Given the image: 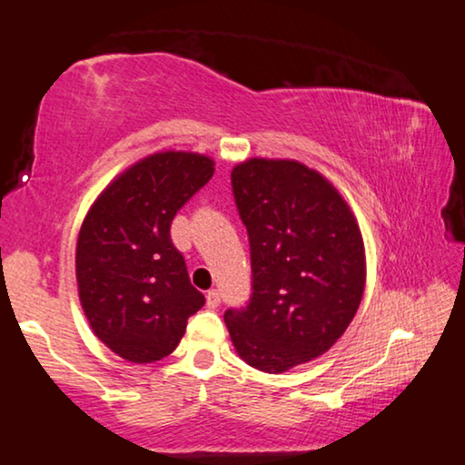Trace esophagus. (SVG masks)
<instances>
[{"label": "esophagus", "instance_id": "34e87169", "mask_svg": "<svg viewBox=\"0 0 465 465\" xmlns=\"http://www.w3.org/2000/svg\"><path fill=\"white\" fill-rule=\"evenodd\" d=\"M219 304H221L219 290H209V292H206V307H209V309H217Z\"/></svg>", "mask_w": 465, "mask_h": 465}]
</instances>
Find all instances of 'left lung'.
Wrapping results in <instances>:
<instances>
[{"instance_id":"8db88e82","label":"left lung","mask_w":465,"mask_h":465,"mask_svg":"<svg viewBox=\"0 0 465 465\" xmlns=\"http://www.w3.org/2000/svg\"><path fill=\"white\" fill-rule=\"evenodd\" d=\"M232 188L251 242L252 296L227 309L242 361L283 373L322 357L355 317L365 290V246L351 206L299 161L248 158Z\"/></svg>"}]
</instances>
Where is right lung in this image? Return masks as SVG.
Returning <instances> with one entry per match:
<instances>
[{"label":"right lung","mask_w":465,"mask_h":465,"mask_svg":"<svg viewBox=\"0 0 465 465\" xmlns=\"http://www.w3.org/2000/svg\"><path fill=\"white\" fill-rule=\"evenodd\" d=\"M214 173L196 152H156L106 185L83 219L74 269L94 334L131 363L177 349L204 296L190 283L171 221Z\"/></svg>","instance_id":"1"}]
</instances>
